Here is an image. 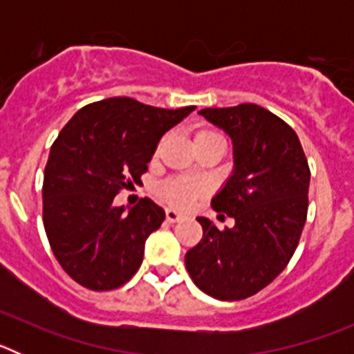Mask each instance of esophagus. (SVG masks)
Returning <instances> with one entry per match:
<instances>
[{"mask_svg":"<svg viewBox=\"0 0 354 354\" xmlns=\"http://www.w3.org/2000/svg\"><path fill=\"white\" fill-rule=\"evenodd\" d=\"M183 218H184V214H180V212L174 211V209H167V220L171 221V223L183 220Z\"/></svg>","mask_w":354,"mask_h":354,"instance_id":"esophagus-1","label":"esophagus"}]
</instances>
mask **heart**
I'll list each match as a JSON object with an SVG mask.
<instances>
[{
    "label": "heart",
    "instance_id": "obj_1",
    "mask_svg": "<svg viewBox=\"0 0 354 354\" xmlns=\"http://www.w3.org/2000/svg\"><path fill=\"white\" fill-rule=\"evenodd\" d=\"M204 142H223L221 134H218L216 131L202 129L198 133H195V138L193 143H204ZM161 149V145L158 147V152ZM204 193V186L193 179H186V177H175V179L167 180L159 187V196H161L168 205L177 209H184L192 204L193 200L198 198L200 195Z\"/></svg>",
    "mask_w": 354,
    "mask_h": 354
}]
</instances>
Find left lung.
<instances>
[{
	"label": "left lung",
	"mask_w": 354,
	"mask_h": 354,
	"mask_svg": "<svg viewBox=\"0 0 354 354\" xmlns=\"http://www.w3.org/2000/svg\"><path fill=\"white\" fill-rule=\"evenodd\" d=\"M234 142V174L211 205L234 218L220 230L196 218L204 236L186 253L195 286L221 301H239L286 270L308 211L310 168L292 127L259 104L200 111Z\"/></svg>",
	"instance_id": "obj_1"
}]
</instances>
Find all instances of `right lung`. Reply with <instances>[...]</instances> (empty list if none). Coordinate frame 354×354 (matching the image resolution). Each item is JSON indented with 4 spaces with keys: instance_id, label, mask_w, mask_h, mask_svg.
<instances>
[{
    "instance_id": "1",
    "label": "right lung",
    "mask_w": 354,
    "mask_h": 354,
    "mask_svg": "<svg viewBox=\"0 0 354 354\" xmlns=\"http://www.w3.org/2000/svg\"><path fill=\"white\" fill-rule=\"evenodd\" d=\"M195 108L109 97L81 108L60 131L44 170L42 220L56 261L74 282L113 290L138 271L165 211L150 198L126 211L113 198L142 183L162 134Z\"/></svg>"
}]
</instances>
